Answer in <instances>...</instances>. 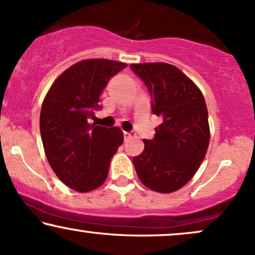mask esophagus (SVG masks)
Here are the masks:
<instances>
[{
    "label": "esophagus",
    "mask_w": 255,
    "mask_h": 255,
    "mask_svg": "<svg viewBox=\"0 0 255 255\" xmlns=\"http://www.w3.org/2000/svg\"><path fill=\"white\" fill-rule=\"evenodd\" d=\"M124 136H125V141L129 140L131 136H134L133 133H129V131H124Z\"/></svg>",
    "instance_id": "34e87169"
}]
</instances>
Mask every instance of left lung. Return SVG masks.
I'll return each mask as SVG.
<instances>
[{"instance_id":"left-lung-1","label":"left lung","mask_w":255,"mask_h":255,"mask_svg":"<svg viewBox=\"0 0 255 255\" xmlns=\"http://www.w3.org/2000/svg\"><path fill=\"white\" fill-rule=\"evenodd\" d=\"M151 95V108L162 122L152 140L133 158L143 185L161 194L177 191L194 177L209 145L204 97L195 83L166 63L131 64Z\"/></svg>"}]
</instances>
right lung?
Wrapping results in <instances>:
<instances>
[{
  "label": "right lung",
  "mask_w": 255,
  "mask_h": 255,
  "mask_svg": "<svg viewBox=\"0 0 255 255\" xmlns=\"http://www.w3.org/2000/svg\"><path fill=\"white\" fill-rule=\"evenodd\" d=\"M127 66L107 59L79 61L52 84L40 113V134L52 170L65 185L88 192L107 179L124 142L119 127L90 124L109 79Z\"/></svg>",
  "instance_id": "right-lung-1"
}]
</instances>
